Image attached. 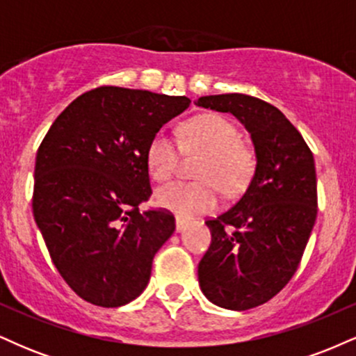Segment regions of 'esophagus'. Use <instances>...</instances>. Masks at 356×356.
Instances as JSON below:
<instances>
[{"instance_id":"34e87169","label":"esophagus","mask_w":356,"mask_h":356,"mask_svg":"<svg viewBox=\"0 0 356 356\" xmlns=\"http://www.w3.org/2000/svg\"><path fill=\"white\" fill-rule=\"evenodd\" d=\"M187 226H189V220L182 219V218H175V231L182 232Z\"/></svg>"}]
</instances>
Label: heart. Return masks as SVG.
<instances>
[{
    "instance_id": "1",
    "label": "heart",
    "mask_w": 356,
    "mask_h": 356,
    "mask_svg": "<svg viewBox=\"0 0 356 356\" xmlns=\"http://www.w3.org/2000/svg\"><path fill=\"white\" fill-rule=\"evenodd\" d=\"M241 134L229 118L204 113L191 118L181 129V147L187 154L201 152L197 179L201 182H174L155 192V204L181 218L209 212L218 206V187L234 194L246 186L254 167L249 147L239 142ZM177 140L165 132L155 134L147 147V169L159 182L169 181L179 165Z\"/></svg>"
}]
</instances>
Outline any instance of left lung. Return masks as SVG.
<instances>
[{
  "label": "left lung",
  "mask_w": 356,
  "mask_h": 356,
  "mask_svg": "<svg viewBox=\"0 0 356 356\" xmlns=\"http://www.w3.org/2000/svg\"><path fill=\"white\" fill-rule=\"evenodd\" d=\"M195 105L234 115L251 136L256 167L231 209L207 220L212 241L197 277L211 303L234 312L276 296L300 264L316 220V170L301 134L276 107L243 93Z\"/></svg>",
  "instance_id": "1"
}]
</instances>
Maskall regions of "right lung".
<instances>
[{
  "mask_svg": "<svg viewBox=\"0 0 356 356\" xmlns=\"http://www.w3.org/2000/svg\"><path fill=\"white\" fill-rule=\"evenodd\" d=\"M187 97L100 87L73 100L44 136L33 216L53 264L88 303L117 308L147 288L174 216L138 211L152 194L147 147Z\"/></svg>",
  "mask_w": 356,
  "mask_h": 356,
  "instance_id": "right-lung-1",
  "label": "right lung"
}]
</instances>
